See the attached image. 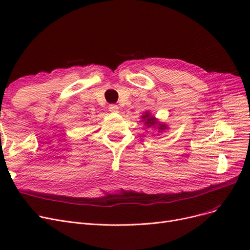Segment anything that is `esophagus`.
I'll list each match as a JSON object with an SVG mask.
<instances>
[{
	"instance_id": "esophagus-1",
	"label": "esophagus",
	"mask_w": 250,
	"mask_h": 250,
	"mask_svg": "<svg viewBox=\"0 0 250 250\" xmlns=\"http://www.w3.org/2000/svg\"><path fill=\"white\" fill-rule=\"evenodd\" d=\"M108 109H109V111H111V112H119V106H118V105H115V104L109 105Z\"/></svg>"
}]
</instances>
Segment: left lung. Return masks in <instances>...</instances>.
I'll return each instance as SVG.
<instances>
[{
	"label": "left lung",
	"instance_id": "8db88e82",
	"mask_svg": "<svg viewBox=\"0 0 250 250\" xmlns=\"http://www.w3.org/2000/svg\"><path fill=\"white\" fill-rule=\"evenodd\" d=\"M142 121L143 122H145V125H147V127H153V128H157L158 132H162L166 129H168V126L164 124V123H161L158 122L157 119H155L149 111H145V113L142 116Z\"/></svg>",
	"mask_w": 250,
	"mask_h": 250
}]
</instances>
